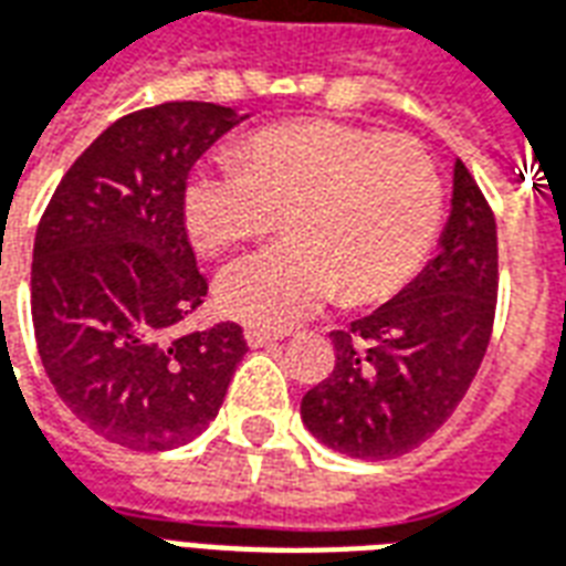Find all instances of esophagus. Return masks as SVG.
I'll list each match as a JSON object with an SVG mask.
<instances>
[{
	"instance_id": "34e87169",
	"label": "esophagus",
	"mask_w": 566,
	"mask_h": 566,
	"mask_svg": "<svg viewBox=\"0 0 566 566\" xmlns=\"http://www.w3.org/2000/svg\"><path fill=\"white\" fill-rule=\"evenodd\" d=\"M275 339H282L279 333H270V331H260V327H248L245 331V343L251 348H263V345H272Z\"/></svg>"
}]
</instances>
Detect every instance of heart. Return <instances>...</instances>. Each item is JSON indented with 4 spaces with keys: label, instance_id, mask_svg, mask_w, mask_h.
<instances>
[{
    "label": "heart",
    "instance_id": "obj_1",
    "mask_svg": "<svg viewBox=\"0 0 566 566\" xmlns=\"http://www.w3.org/2000/svg\"><path fill=\"white\" fill-rule=\"evenodd\" d=\"M239 160L199 163L181 190L187 235L202 251L258 242L284 218L291 242L227 266V315L282 331L339 294H397L430 254L442 178L421 142L312 117L251 133Z\"/></svg>",
    "mask_w": 566,
    "mask_h": 566
}]
</instances>
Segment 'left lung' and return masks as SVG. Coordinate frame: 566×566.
I'll return each mask as SVG.
<instances>
[{"label":"left lung","mask_w":566,"mask_h":566,"mask_svg":"<svg viewBox=\"0 0 566 566\" xmlns=\"http://www.w3.org/2000/svg\"><path fill=\"white\" fill-rule=\"evenodd\" d=\"M494 308L497 223L458 160L439 254L391 303L331 333L336 367L303 397V424L327 449L360 461L418 449L475 379Z\"/></svg>","instance_id":"left-lung-1"}]
</instances>
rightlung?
<instances>
[{
	"instance_id": "right-lung-1",
	"label": "right lung",
	"mask_w": 566,
	"mask_h": 566,
	"mask_svg": "<svg viewBox=\"0 0 566 566\" xmlns=\"http://www.w3.org/2000/svg\"><path fill=\"white\" fill-rule=\"evenodd\" d=\"M239 124L214 103L120 117L56 185L32 248V327L56 397L133 451L178 449L218 416L248 343L233 321L181 333L206 275L181 218L193 163Z\"/></svg>"
}]
</instances>
